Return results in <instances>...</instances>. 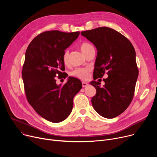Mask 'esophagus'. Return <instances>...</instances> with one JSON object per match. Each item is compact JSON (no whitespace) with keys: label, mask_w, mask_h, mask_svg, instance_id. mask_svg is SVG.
Here are the masks:
<instances>
[{"label":"esophagus","mask_w":157,"mask_h":157,"mask_svg":"<svg viewBox=\"0 0 157 157\" xmlns=\"http://www.w3.org/2000/svg\"><path fill=\"white\" fill-rule=\"evenodd\" d=\"M88 85V84L86 83V82H85V81H83V82H82V86H83V88H84V87L87 86Z\"/></svg>","instance_id":"obj_1"}]
</instances>
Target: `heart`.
<instances>
[{"instance_id": "1", "label": "heart", "mask_w": 157, "mask_h": 157, "mask_svg": "<svg viewBox=\"0 0 157 157\" xmlns=\"http://www.w3.org/2000/svg\"><path fill=\"white\" fill-rule=\"evenodd\" d=\"M94 47L92 44H90L88 43H83L80 45V49L81 52H83L85 55H86L90 49H93ZM62 60L65 65H67L69 63V51L65 50L62 55ZM91 71V69L88 67H79L76 68L74 69L71 72V76L72 77L78 78L79 79L85 80L87 79L88 77L89 73Z\"/></svg>"}]
</instances>
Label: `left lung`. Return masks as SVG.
Returning <instances> with one entry per match:
<instances>
[{
    "label": "left lung",
    "instance_id": "obj_1",
    "mask_svg": "<svg viewBox=\"0 0 157 157\" xmlns=\"http://www.w3.org/2000/svg\"><path fill=\"white\" fill-rule=\"evenodd\" d=\"M81 34L97 49L94 79L108 75L103 79V87L98 81L90 83L96 89L92 105L104 118L117 117L126 110L134 97L139 74L134 48L126 37L109 27L83 31Z\"/></svg>",
    "mask_w": 157,
    "mask_h": 157
}]
</instances>
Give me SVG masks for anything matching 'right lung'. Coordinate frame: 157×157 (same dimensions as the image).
I'll use <instances>...</instances> for the list:
<instances>
[{"instance_id": "1", "label": "right lung", "mask_w": 157, "mask_h": 157, "mask_svg": "<svg viewBox=\"0 0 157 157\" xmlns=\"http://www.w3.org/2000/svg\"><path fill=\"white\" fill-rule=\"evenodd\" d=\"M79 35V32L46 31L29 44L22 69L27 99L40 117L59 123L67 118L73 108V98L82 87L81 82L69 77L67 83L58 86L56 78H67L62 60L64 50Z\"/></svg>"}]
</instances>
